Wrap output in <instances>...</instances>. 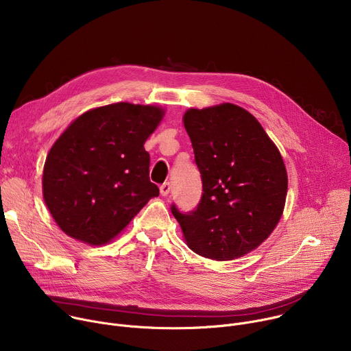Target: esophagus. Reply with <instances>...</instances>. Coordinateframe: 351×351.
Instances as JSON below:
<instances>
[{
	"label": "esophagus",
	"mask_w": 351,
	"mask_h": 351,
	"mask_svg": "<svg viewBox=\"0 0 351 351\" xmlns=\"http://www.w3.org/2000/svg\"><path fill=\"white\" fill-rule=\"evenodd\" d=\"M171 189H172L171 183H169V182H165V183H162V184H161L160 191H161V194H162V195H168V194L171 193Z\"/></svg>",
	"instance_id": "esophagus-1"
}]
</instances>
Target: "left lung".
<instances>
[{"instance_id": "8db88e82", "label": "left lung", "mask_w": 351, "mask_h": 351, "mask_svg": "<svg viewBox=\"0 0 351 351\" xmlns=\"http://www.w3.org/2000/svg\"><path fill=\"white\" fill-rule=\"evenodd\" d=\"M203 194L182 213L172 204L194 253L228 261L258 247L278 225L287 193L282 156L260 122L245 110L221 104L183 117Z\"/></svg>"}]
</instances>
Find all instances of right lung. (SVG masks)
<instances>
[{
    "label": "right lung",
    "instance_id": "right-lung-1",
    "mask_svg": "<svg viewBox=\"0 0 351 351\" xmlns=\"http://www.w3.org/2000/svg\"><path fill=\"white\" fill-rule=\"evenodd\" d=\"M162 115L158 107L118 103L84 112L61 134L45 160L43 194L66 234L106 244L158 197L144 141Z\"/></svg>",
    "mask_w": 351,
    "mask_h": 351
}]
</instances>
